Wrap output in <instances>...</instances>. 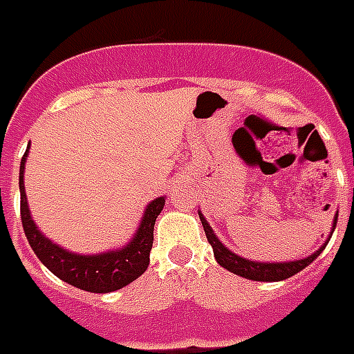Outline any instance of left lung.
Returning a JSON list of instances; mask_svg holds the SVG:
<instances>
[{
    "label": "left lung",
    "mask_w": 354,
    "mask_h": 354,
    "mask_svg": "<svg viewBox=\"0 0 354 354\" xmlns=\"http://www.w3.org/2000/svg\"><path fill=\"white\" fill-rule=\"evenodd\" d=\"M199 220L203 224V230H205L207 241L211 243L212 252H214V257L216 261L222 265L224 268H227L233 274L243 276V278H248V280L256 281H280L286 280V278H291L297 272H300L302 268H306L310 263L315 259V257L323 252V248H319L315 254H312L310 257H304V259H299V261H289V263H257L250 261V259H244V257L233 254L231 250H227L224 244L218 241V237L212 233L211 225L207 224V220L201 214H199ZM338 222V216L334 218V224Z\"/></svg>",
    "instance_id": "1"
}]
</instances>
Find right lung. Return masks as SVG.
<instances>
[{"label":"right lung","instance_id":"right-lung-1","mask_svg":"<svg viewBox=\"0 0 354 354\" xmlns=\"http://www.w3.org/2000/svg\"><path fill=\"white\" fill-rule=\"evenodd\" d=\"M26 155L20 162V216H22L24 233L33 248L35 256L44 263L48 270H52L57 278L74 288L84 289L89 293H110L121 289L142 276L149 267V252L153 248V230L156 216L164 209V198L151 201L145 209L142 224L136 237L129 246L115 252H106L98 256H78L73 252L59 248L57 244L48 241L41 231L37 230L35 222L29 216L28 199L24 190V164Z\"/></svg>","mask_w":354,"mask_h":354}]
</instances>
